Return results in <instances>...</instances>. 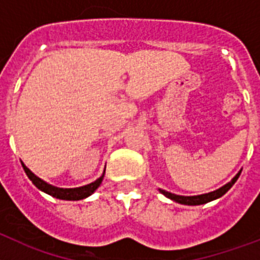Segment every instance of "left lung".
<instances>
[{"instance_id": "1", "label": "left lung", "mask_w": 260, "mask_h": 260, "mask_svg": "<svg viewBox=\"0 0 260 260\" xmlns=\"http://www.w3.org/2000/svg\"><path fill=\"white\" fill-rule=\"evenodd\" d=\"M241 174V171L238 172L236 176L232 178L231 182H228L226 185L221 186L220 189L215 190V191H211L208 192V194H202V195H194V197H183V195H176V194H172V192L169 191H165V190H160V192L161 194H164L167 198L172 199V201L177 202V203H181V204H186V206H199V204H204V203H208V202L211 201H215V199L220 198V197H222V195L225 194V192L228 191L229 189H231L232 186L236 183V181L238 180V177H240Z\"/></svg>"}]
</instances>
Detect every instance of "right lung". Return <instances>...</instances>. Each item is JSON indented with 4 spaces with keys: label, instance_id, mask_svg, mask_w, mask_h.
Returning <instances> with one entry per match:
<instances>
[{
    "label": "right lung",
    "instance_id": "right-lung-1",
    "mask_svg": "<svg viewBox=\"0 0 260 260\" xmlns=\"http://www.w3.org/2000/svg\"><path fill=\"white\" fill-rule=\"evenodd\" d=\"M22 167H23V169H24V172H26L27 176H28L29 180L32 181V183H34V185H35L39 190L47 192V194L52 195V197H54V198H57V199H62V201H80V199H84V198H87V197H89V195L92 194V192L98 189L99 186H100V183H102L103 178H104V173H105V171H104L103 176L100 177V178H98L95 182H91L86 186H82V187H74V189H62V187H56V186L49 185V183H47L45 181L41 180V178H39V177L32 173V172L29 171L28 168L23 164V162H22Z\"/></svg>",
    "mask_w": 260,
    "mask_h": 260
}]
</instances>
